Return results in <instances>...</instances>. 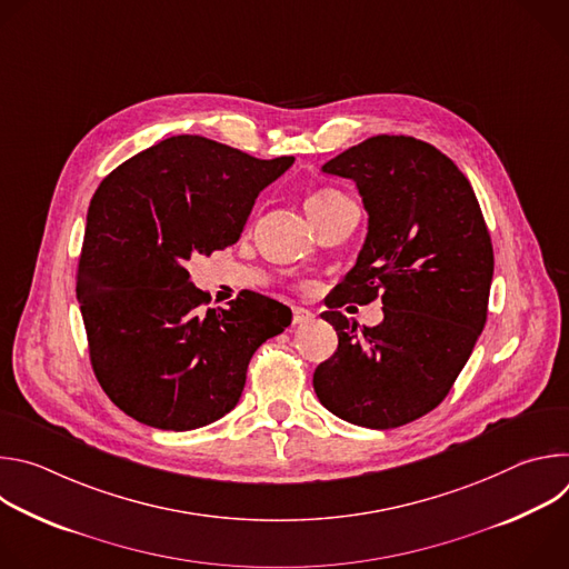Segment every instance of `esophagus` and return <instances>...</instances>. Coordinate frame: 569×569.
Listing matches in <instances>:
<instances>
[{"mask_svg":"<svg viewBox=\"0 0 569 569\" xmlns=\"http://www.w3.org/2000/svg\"><path fill=\"white\" fill-rule=\"evenodd\" d=\"M310 319H312V312L308 308H301V306L292 308V323H306Z\"/></svg>","mask_w":569,"mask_h":569,"instance_id":"34e87169","label":"esophagus"}]
</instances>
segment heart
<instances>
[{"label": "heart", "instance_id": "obj_1", "mask_svg": "<svg viewBox=\"0 0 569 569\" xmlns=\"http://www.w3.org/2000/svg\"><path fill=\"white\" fill-rule=\"evenodd\" d=\"M345 200H349V198L345 193H340L338 189H321V191H315L312 196H308L306 207H308V211H317V209H327V207H333Z\"/></svg>", "mask_w": 569, "mask_h": 569}]
</instances>
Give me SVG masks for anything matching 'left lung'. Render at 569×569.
<instances>
[{
	"mask_svg": "<svg viewBox=\"0 0 569 569\" xmlns=\"http://www.w3.org/2000/svg\"><path fill=\"white\" fill-rule=\"evenodd\" d=\"M321 171L353 180L369 213L336 308L380 297L385 317L360 329L340 310L321 312L338 351L315 369L312 387L353 426L398 428L432 412L472 353L489 312L491 233L466 176L421 139L378 134Z\"/></svg>",
	"mask_w": 569,
	"mask_h": 569,
	"instance_id": "obj_1",
	"label": "left lung"
}]
</instances>
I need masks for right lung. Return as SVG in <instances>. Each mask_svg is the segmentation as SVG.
Here are the masks:
<instances>
[{"label": "right lung", "instance_id": "1", "mask_svg": "<svg viewBox=\"0 0 569 569\" xmlns=\"http://www.w3.org/2000/svg\"><path fill=\"white\" fill-rule=\"evenodd\" d=\"M292 161L178 134L97 189L76 295L97 380L134 421L176 432L218 421L236 408L254 351L290 327V308L252 290L204 310L184 266L233 246Z\"/></svg>", "mask_w": 569, "mask_h": 569}]
</instances>
